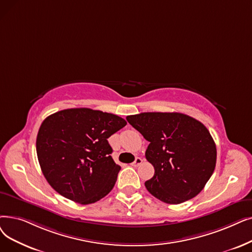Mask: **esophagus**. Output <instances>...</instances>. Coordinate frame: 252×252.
<instances>
[{"mask_svg":"<svg viewBox=\"0 0 252 252\" xmlns=\"http://www.w3.org/2000/svg\"><path fill=\"white\" fill-rule=\"evenodd\" d=\"M142 158H136V159L134 160V162H132V166H134V167H138V166H140L141 163H142Z\"/></svg>","mask_w":252,"mask_h":252,"instance_id":"34e87169","label":"esophagus"}]
</instances>
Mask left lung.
I'll return each mask as SVG.
<instances>
[{"label": "left lung", "mask_w": 252, "mask_h": 252, "mask_svg": "<svg viewBox=\"0 0 252 252\" xmlns=\"http://www.w3.org/2000/svg\"><path fill=\"white\" fill-rule=\"evenodd\" d=\"M148 142L146 159L155 168L147 190L167 204L199 194L216 165V145L207 127L187 114L144 112L126 116Z\"/></svg>", "instance_id": "obj_1"}]
</instances>
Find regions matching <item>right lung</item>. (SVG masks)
I'll list each match as a JSON object with an SVG mask.
<instances>
[{"instance_id":"right-lung-1","label":"right lung","mask_w":252,"mask_h":252,"mask_svg":"<svg viewBox=\"0 0 252 252\" xmlns=\"http://www.w3.org/2000/svg\"><path fill=\"white\" fill-rule=\"evenodd\" d=\"M126 125L115 114L72 108L46 117L39 128L36 149L50 187L82 205L110 192L120 167L114 162L108 138Z\"/></svg>"}]
</instances>
